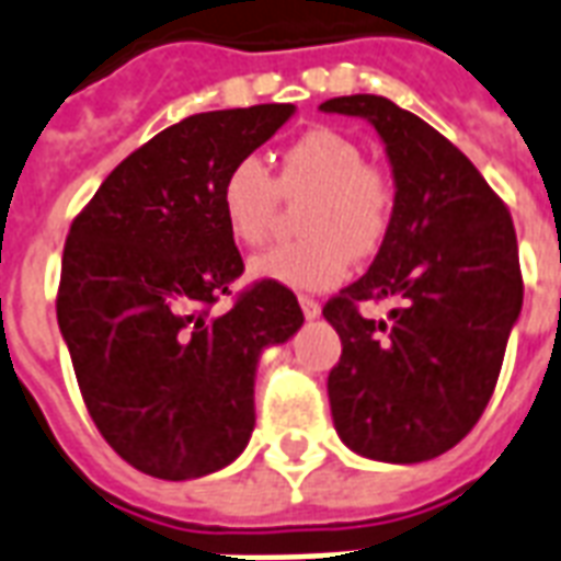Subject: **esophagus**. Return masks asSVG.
<instances>
[{"mask_svg": "<svg viewBox=\"0 0 561 561\" xmlns=\"http://www.w3.org/2000/svg\"><path fill=\"white\" fill-rule=\"evenodd\" d=\"M298 305H301V310H305L307 319H316V316L322 313V307H319V301H316V298L301 296V298H298Z\"/></svg>", "mask_w": 561, "mask_h": 561, "instance_id": "34e87169", "label": "esophagus"}]
</instances>
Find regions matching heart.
Masks as SVG:
<instances>
[{"label":"heart","mask_w":561,"mask_h":561,"mask_svg":"<svg viewBox=\"0 0 561 561\" xmlns=\"http://www.w3.org/2000/svg\"><path fill=\"white\" fill-rule=\"evenodd\" d=\"M284 197H305L301 233L251 260V277L289 289H331L348 272V254H376L393 216L390 185L364 165V150L334 129H310L277 156V174L248 156L221 180V216L236 242L256 245Z\"/></svg>","instance_id":"b5f03b06"}]
</instances>
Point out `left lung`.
Instances as JSON below:
<instances>
[{
	"label": "left lung",
	"instance_id": "left-lung-1",
	"mask_svg": "<svg viewBox=\"0 0 561 561\" xmlns=\"http://www.w3.org/2000/svg\"><path fill=\"white\" fill-rule=\"evenodd\" d=\"M328 115L376 126L393 171V216L376 260L322 310L343 340L328 376L340 440L387 465L444 456L485 411L524 305L512 216L485 176L423 117L387 96H334ZM399 297L390 323L356 305Z\"/></svg>",
	"mask_w": 561,
	"mask_h": 561
}]
</instances>
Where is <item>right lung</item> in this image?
<instances>
[{
  "label": "right lung",
  "instance_id": "add662e5",
  "mask_svg": "<svg viewBox=\"0 0 561 561\" xmlns=\"http://www.w3.org/2000/svg\"><path fill=\"white\" fill-rule=\"evenodd\" d=\"M293 115L265 103L185 117L126 156L70 225L58 328L88 414L141 473L183 482L233 465L254 432L260 357L305 325L272 280L209 313L245 268L221 180Z\"/></svg>",
  "mask_w": 561,
  "mask_h": 561
}]
</instances>
